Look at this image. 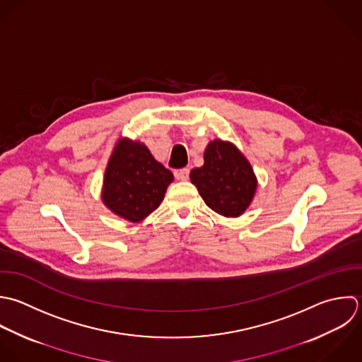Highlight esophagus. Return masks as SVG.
Listing matches in <instances>:
<instances>
[{
	"instance_id": "obj_1",
	"label": "esophagus",
	"mask_w": 362,
	"mask_h": 362,
	"mask_svg": "<svg viewBox=\"0 0 362 362\" xmlns=\"http://www.w3.org/2000/svg\"><path fill=\"white\" fill-rule=\"evenodd\" d=\"M189 173L190 170L187 168H183V169H179L175 172V176L177 180H187L189 179Z\"/></svg>"
}]
</instances>
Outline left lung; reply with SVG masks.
<instances>
[{
	"label": "left lung",
	"instance_id": "1",
	"mask_svg": "<svg viewBox=\"0 0 362 362\" xmlns=\"http://www.w3.org/2000/svg\"><path fill=\"white\" fill-rule=\"evenodd\" d=\"M190 179L204 203L226 217L241 216L257 189V179L248 160L234 145L220 139L209 144L204 165L193 169Z\"/></svg>",
	"mask_w": 362,
	"mask_h": 362
}]
</instances>
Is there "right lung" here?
I'll use <instances>...</instances> for the list:
<instances>
[{"instance_id": "add662e5", "label": "right lung", "mask_w": 362, "mask_h": 362, "mask_svg": "<svg viewBox=\"0 0 362 362\" xmlns=\"http://www.w3.org/2000/svg\"><path fill=\"white\" fill-rule=\"evenodd\" d=\"M172 180V172L145 145L122 139L105 170L103 200L111 211L136 223L159 207Z\"/></svg>"}]
</instances>
